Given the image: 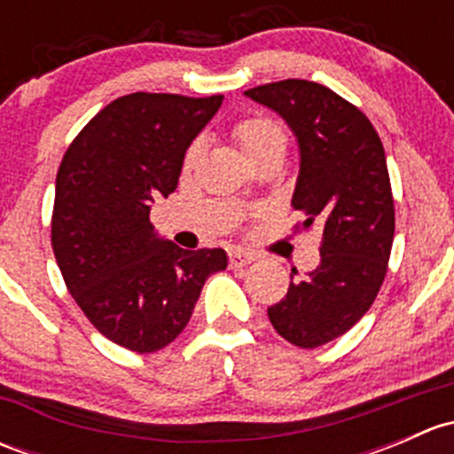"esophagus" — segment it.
Listing matches in <instances>:
<instances>
[{"mask_svg":"<svg viewBox=\"0 0 454 454\" xmlns=\"http://www.w3.org/2000/svg\"><path fill=\"white\" fill-rule=\"evenodd\" d=\"M228 259H231V265H232V268H241V265L253 263L254 256H253V254H248V253H244V250H232V253L228 254Z\"/></svg>","mask_w":454,"mask_h":454,"instance_id":"esophagus-1","label":"esophagus"}]
</instances>
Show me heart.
I'll use <instances>...</instances> for the list:
<instances>
[{
  "label": "heart",
  "mask_w": 454,
  "mask_h": 454,
  "mask_svg": "<svg viewBox=\"0 0 454 454\" xmlns=\"http://www.w3.org/2000/svg\"><path fill=\"white\" fill-rule=\"evenodd\" d=\"M232 138H235L237 146H239L241 153H244L248 160H253L259 153H263V151H270V149L286 151V145H287L286 127L270 116L241 118V121H237L235 127H232ZM195 155H198V145H193L189 149V153H186V162H193Z\"/></svg>",
  "instance_id": "obj_1"
}]
</instances>
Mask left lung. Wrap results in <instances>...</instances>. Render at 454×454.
Wrapping results in <instances>:
<instances>
[{"label":"left lung","mask_w":454,"mask_h":454,"mask_svg":"<svg viewBox=\"0 0 454 454\" xmlns=\"http://www.w3.org/2000/svg\"><path fill=\"white\" fill-rule=\"evenodd\" d=\"M294 131L301 171L292 206L305 215L296 231L318 226L320 263L294 278L268 308L278 336L303 349L336 340L373 305L395 232L391 180L378 131L356 105L303 79L246 90Z\"/></svg>","instance_id":"left-lung-1"}]
</instances>
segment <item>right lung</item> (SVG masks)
<instances>
[{
	"label": "right lung",
	"mask_w": 454,
	"mask_h": 454,
	"mask_svg": "<svg viewBox=\"0 0 454 454\" xmlns=\"http://www.w3.org/2000/svg\"><path fill=\"white\" fill-rule=\"evenodd\" d=\"M223 96H121L67 146L57 173L52 250L67 290L116 345L151 354L176 340L222 248L184 250L160 239L151 204L177 189L191 142Z\"/></svg>",
	"instance_id": "right-lung-1"
}]
</instances>
